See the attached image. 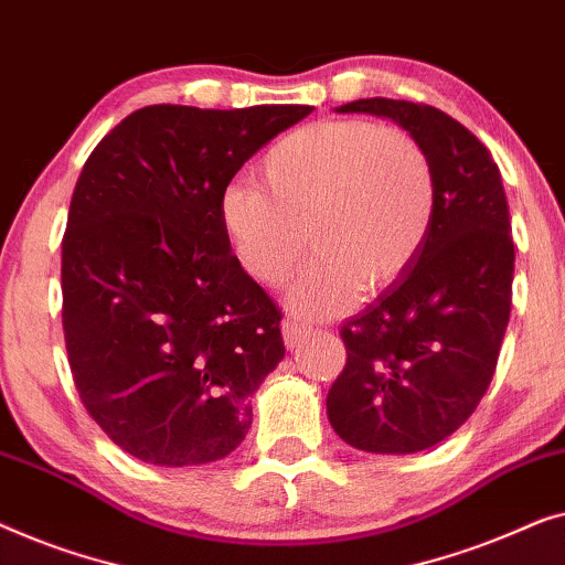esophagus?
I'll use <instances>...</instances> for the list:
<instances>
[{
	"instance_id": "1",
	"label": "esophagus",
	"mask_w": 565,
	"mask_h": 565,
	"mask_svg": "<svg viewBox=\"0 0 565 565\" xmlns=\"http://www.w3.org/2000/svg\"><path fill=\"white\" fill-rule=\"evenodd\" d=\"M281 332H284L286 348H294V345H299V340L307 335V324L299 322V320H284Z\"/></svg>"
}]
</instances>
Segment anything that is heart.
Segmentation results:
<instances>
[{
  "label": "heart",
  "mask_w": 565,
  "mask_h": 565,
  "mask_svg": "<svg viewBox=\"0 0 565 565\" xmlns=\"http://www.w3.org/2000/svg\"><path fill=\"white\" fill-rule=\"evenodd\" d=\"M260 186L230 181L217 217L230 250L258 284L279 289L301 253L291 307L332 315L415 266L435 217V171L407 130L365 120L297 127L266 150Z\"/></svg>",
  "instance_id": "obj_1"
}]
</instances>
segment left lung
Masks as SVG:
<instances>
[{
    "label": "left lung",
    "instance_id": "left-lung-1",
    "mask_svg": "<svg viewBox=\"0 0 565 565\" xmlns=\"http://www.w3.org/2000/svg\"><path fill=\"white\" fill-rule=\"evenodd\" d=\"M338 113L394 120L435 171L425 248L343 324L345 369L328 392L330 425L348 445L407 456L456 433L494 376L512 309L510 206L487 146L440 109L373 97Z\"/></svg>",
    "mask_w": 565,
    "mask_h": 565
}]
</instances>
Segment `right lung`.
<instances>
[{
    "label": "right lung",
    "instance_id": "add662e5",
    "mask_svg": "<svg viewBox=\"0 0 565 565\" xmlns=\"http://www.w3.org/2000/svg\"><path fill=\"white\" fill-rule=\"evenodd\" d=\"M307 105L127 115L86 158L61 245L76 392L125 452L200 466L250 430V396L284 359L281 309L243 271L217 204Z\"/></svg>",
    "mask_w": 565,
    "mask_h": 565
}]
</instances>
